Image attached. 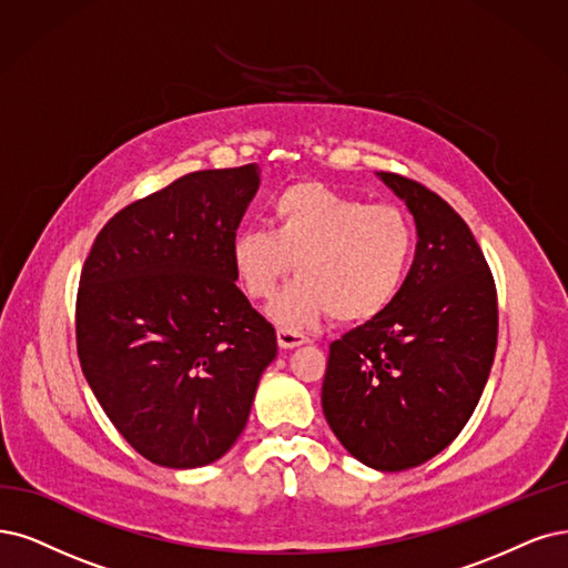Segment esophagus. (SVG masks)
I'll list each match as a JSON object with an SVG mask.
<instances>
[{"label":"esophagus","instance_id":"34e87169","mask_svg":"<svg viewBox=\"0 0 568 568\" xmlns=\"http://www.w3.org/2000/svg\"><path fill=\"white\" fill-rule=\"evenodd\" d=\"M276 337H278V346H281V348H297V346H302V344L308 342L302 332L290 329V327H278Z\"/></svg>","mask_w":568,"mask_h":568}]
</instances>
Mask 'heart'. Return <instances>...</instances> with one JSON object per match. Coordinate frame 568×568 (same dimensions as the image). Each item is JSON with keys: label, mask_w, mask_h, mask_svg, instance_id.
<instances>
[{"label": "heart", "mask_w": 568, "mask_h": 568, "mask_svg": "<svg viewBox=\"0 0 568 568\" xmlns=\"http://www.w3.org/2000/svg\"><path fill=\"white\" fill-rule=\"evenodd\" d=\"M271 226H245L231 262L252 300H268L297 266L300 278L268 306L290 329L325 316L361 323L400 295L414 255V229L395 205H367L321 182L292 184L271 201Z\"/></svg>", "instance_id": "heart-1"}]
</instances>
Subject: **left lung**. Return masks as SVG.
Returning <instances> with one entry per match:
<instances>
[{
    "instance_id": "left-lung-1",
    "label": "left lung",
    "mask_w": 568,
    "mask_h": 568,
    "mask_svg": "<svg viewBox=\"0 0 568 568\" xmlns=\"http://www.w3.org/2000/svg\"><path fill=\"white\" fill-rule=\"evenodd\" d=\"M416 224V255L400 295L332 342L323 414L361 464L397 473L452 445L489 379L496 285L468 224L430 189L376 173Z\"/></svg>"
}]
</instances>
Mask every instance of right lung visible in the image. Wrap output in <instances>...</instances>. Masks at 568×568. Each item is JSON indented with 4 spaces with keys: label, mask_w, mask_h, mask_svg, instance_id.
Segmentation results:
<instances>
[{
    "label": "right lung",
    "mask_w": 568,
    "mask_h": 568,
    "mask_svg": "<svg viewBox=\"0 0 568 568\" xmlns=\"http://www.w3.org/2000/svg\"><path fill=\"white\" fill-rule=\"evenodd\" d=\"M257 186V163L189 173L125 205L83 262V376L125 443L156 466L201 468L234 447L278 353L231 262Z\"/></svg>",
    "instance_id": "add662e5"
}]
</instances>
